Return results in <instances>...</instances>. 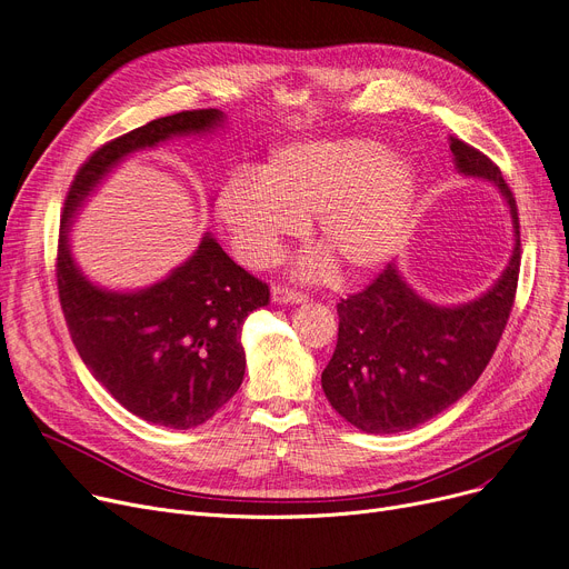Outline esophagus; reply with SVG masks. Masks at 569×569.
<instances>
[{"label": "esophagus", "mask_w": 569, "mask_h": 569, "mask_svg": "<svg viewBox=\"0 0 569 569\" xmlns=\"http://www.w3.org/2000/svg\"><path fill=\"white\" fill-rule=\"evenodd\" d=\"M270 296H273V301L280 303V306H287V303H306L308 296L303 291H296V289H289V287H273L270 289Z\"/></svg>", "instance_id": "34e87169"}]
</instances>
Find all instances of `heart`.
<instances>
[{"instance_id": "1", "label": "heart", "mask_w": 569, "mask_h": 569, "mask_svg": "<svg viewBox=\"0 0 569 569\" xmlns=\"http://www.w3.org/2000/svg\"><path fill=\"white\" fill-rule=\"evenodd\" d=\"M417 199L419 171L410 157L372 139H321L276 148L254 178L233 176L214 206L246 263H276L312 218L323 252L303 259L299 273L323 276L336 261L357 278L398 252Z\"/></svg>"}]
</instances>
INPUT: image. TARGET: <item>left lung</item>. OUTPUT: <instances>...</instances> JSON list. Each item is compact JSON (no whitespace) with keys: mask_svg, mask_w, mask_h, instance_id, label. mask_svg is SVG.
<instances>
[{"mask_svg":"<svg viewBox=\"0 0 569 569\" xmlns=\"http://www.w3.org/2000/svg\"><path fill=\"white\" fill-rule=\"evenodd\" d=\"M449 150L458 173L498 189L511 214L513 248L500 278L468 303L423 299L398 263L338 303V345L321 389L345 421L375 436L417 428L468 393L493 357L517 293L521 240L511 189L472 146L451 137Z\"/></svg>","mask_w":569,"mask_h":569,"instance_id":"1","label":"left lung"}]
</instances>
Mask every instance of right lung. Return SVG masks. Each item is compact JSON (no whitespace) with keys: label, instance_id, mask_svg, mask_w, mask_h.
I'll use <instances>...</instances> for the list:
<instances>
[{"label":"right lung","instance_id":"obj_1","mask_svg":"<svg viewBox=\"0 0 569 569\" xmlns=\"http://www.w3.org/2000/svg\"><path fill=\"white\" fill-rule=\"evenodd\" d=\"M224 120L218 108L182 111L101 146L78 169L60 227L58 289L80 359L131 415L178 430L206 423L238 391L246 375L242 323L268 306V287L206 231L167 278L143 289H108L78 268L69 233L80 208L127 157L176 137H206Z\"/></svg>","mask_w":569,"mask_h":569}]
</instances>
